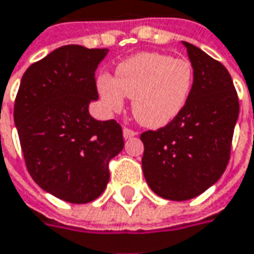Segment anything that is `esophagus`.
Wrapping results in <instances>:
<instances>
[{
	"instance_id": "obj_1",
	"label": "esophagus",
	"mask_w": 254,
	"mask_h": 254,
	"mask_svg": "<svg viewBox=\"0 0 254 254\" xmlns=\"http://www.w3.org/2000/svg\"><path fill=\"white\" fill-rule=\"evenodd\" d=\"M136 135H138V132H135V130H132V129H129V127H124V138H125V139L133 138V136H136Z\"/></svg>"
}]
</instances>
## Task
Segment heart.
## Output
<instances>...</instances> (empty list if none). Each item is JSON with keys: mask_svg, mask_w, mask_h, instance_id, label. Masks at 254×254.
Segmentation results:
<instances>
[{"mask_svg": "<svg viewBox=\"0 0 254 254\" xmlns=\"http://www.w3.org/2000/svg\"><path fill=\"white\" fill-rule=\"evenodd\" d=\"M192 84L194 68L186 59L139 53L116 67L115 79L100 76L97 89L109 111H121L124 96H127L132 99V112L141 125L161 127L186 108Z\"/></svg>", "mask_w": 254, "mask_h": 254, "instance_id": "b5f03b06", "label": "heart"}]
</instances>
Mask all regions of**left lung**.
Listing matches in <instances>:
<instances>
[{
	"instance_id": "8db88e82",
	"label": "left lung",
	"mask_w": 254,
	"mask_h": 254,
	"mask_svg": "<svg viewBox=\"0 0 254 254\" xmlns=\"http://www.w3.org/2000/svg\"><path fill=\"white\" fill-rule=\"evenodd\" d=\"M194 84L186 108L167 127L146 130L142 170L162 198L186 201L216 184L230 159L239 97L230 73L201 49L183 41Z\"/></svg>"
}]
</instances>
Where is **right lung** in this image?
I'll list each match as a JSON object with an SVG mask.
<instances>
[{
	"label": "right lung",
	"instance_id": "add662e5",
	"mask_svg": "<svg viewBox=\"0 0 254 254\" xmlns=\"http://www.w3.org/2000/svg\"><path fill=\"white\" fill-rule=\"evenodd\" d=\"M108 49L70 44L25 70L14 105L27 170L44 191L63 201L96 200L109 183V161L124 149L116 121H96L95 71Z\"/></svg>",
	"mask_w": 254,
	"mask_h": 254
}]
</instances>
